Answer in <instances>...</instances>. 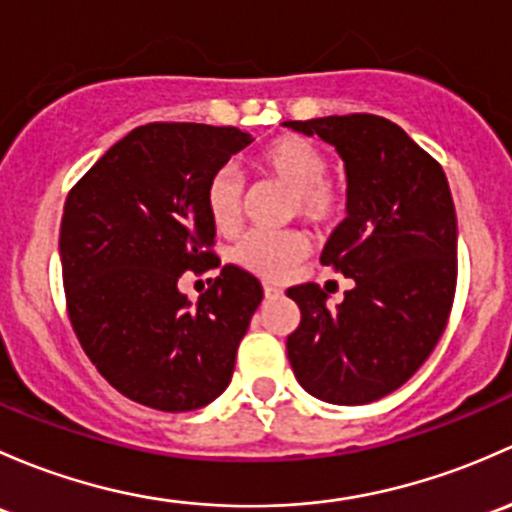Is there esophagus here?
<instances>
[{
	"instance_id": "1",
	"label": "esophagus",
	"mask_w": 512,
	"mask_h": 512,
	"mask_svg": "<svg viewBox=\"0 0 512 512\" xmlns=\"http://www.w3.org/2000/svg\"><path fill=\"white\" fill-rule=\"evenodd\" d=\"M263 295H266V298L271 300V298H281L283 291L278 286H271V283H263Z\"/></svg>"
}]
</instances>
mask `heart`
I'll use <instances>...</instances> for the list:
<instances>
[{"label": "heart", "mask_w": 512, "mask_h": 512, "mask_svg": "<svg viewBox=\"0 0 512 512\" xmlns=\"http://www.w3.org/2000/svg\"><path fill=\"white\" fill-rule=\"evenodd\" d=\"M263 177L291 189V212L308 224L328 226L345 212V192L325 177V152L300 135H281L254 157ZM209 219L221 234H234L244 212V182L231 165L219 167L204 189ZM308 254V239L300 231H251L236 244L234 261L268 281H281Z\"/></svg>", "instance_id": "heart-1"}]
</instances>
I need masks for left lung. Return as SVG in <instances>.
Segmentation results:
<instances>
[{
	"label": "left lung",
	"mask_w": 512,
	"mask_h": 512,
	"mask_svg": "<svg viewBox=\"0 0 512 512\" xmlns=\"http://www.w3.org/2000/svg\"><path fill=\"white\" fill-rule=\"evenodd\" d=\"M345 162L347 217L320 263L352 278L335 308L318 283L288 288L300 325L288 360L300 387L330 404H370L424 365L456 293V209L439 162L397 123L370 113L286 120Z\"/></svg>",
	"instance_id": "1"
}]
</instances>
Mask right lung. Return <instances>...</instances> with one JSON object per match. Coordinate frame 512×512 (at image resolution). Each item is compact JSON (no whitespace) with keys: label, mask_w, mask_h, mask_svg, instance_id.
Here are the masks:
<instances>
[{"label":"right lung","mask_w":512,"mask_h":512,"mask_svg":"<svg viewBox=\"0 0 512 512\" xmlns=\"http://www.w3.org/2000/svg\"><path fill=\"white\" fill-rule=\"evenodd\" d=\"M251 142L239 128L140 125L68 194L59 239L68 318L96 370L133 402L192 412L229 387L261 283L229 263L192 303L177 281L219 266L204 189Z\"/></svg>","instance_id":"1"}]
</instances>
